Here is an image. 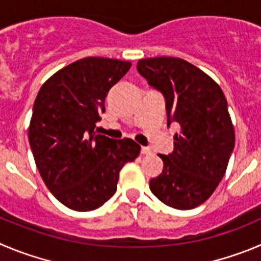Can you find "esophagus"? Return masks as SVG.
<instances>
[{"instance_id": "obj_1", "label": "esophagus", "mask_w": 261, "mask_h": 261, "mask_svg": "<svg viewBox=\"0 0 261 261\" xmlns=\"http://www.w3.org/2000/svg\"><path fill=\"white\" fill-rule=\"evenodd\" d=\"M142 153L143 154H150L152 153V149L149 147H142Z\"/></svg>"}]
</instances>
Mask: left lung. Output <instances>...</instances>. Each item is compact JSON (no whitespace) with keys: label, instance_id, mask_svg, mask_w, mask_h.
Wrapping results in <instances>:
<instances>
[{"label":"left lung","instance_id":"1","mask_svg":"<svg viewBox=\"0 0 261 261\" xmlns=\"http://www.w3.org/2000/svg\"><path fill=\"white\" fill-rule=\"evenodd\" d=\"M138 72L166 100L167 125L179 126L174 150L160 154L164 170L149 181L170 207L191 210L219 186L234 149V127L223 90L201 69L179 58H148Z\"/></svg>","mask_w":261,"mask_h":261}]
</instances>
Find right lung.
<instances>
[{"mask_svg": "<svg viewBox=\"0 0 261 261\" xmlns=\"http://www.w3.org/2000/svg\"><path fill=\"white\" fill-rule=\"evenodd\" d=\"M130 62L85 58L53 74L33 104L28 139L48 191L70 210L100 207L117 191L119 171L140 153L133 139L96 134L106 97Z\"/></svg>", "mask_w": 261, "mask_h": 261, "instance_id": "obj_1", "label": "right lung"}]
</instances>
